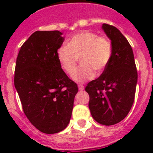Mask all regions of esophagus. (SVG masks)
I'll return each mask as SVG.
<instances>
[{
  "label": "esophagus",
  "instance_id": "esophagus-1",
  "mask_svg": "<svg viewBox=\"0 0 153 153\" xmlns=\"http://www.w3.org/2000/svg\"><path fill=\"white\" fill-rule=\"evenodd\" d=\"M78 86H79V91H83L84 88H85L83 85H82V84H79V85H78Z\"/></svg>",
  "mask_w": 153,
  "mask_h": 153
}]
</instances>
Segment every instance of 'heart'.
I'll use <instances>...</instances> for the list:
<instances>
[{
    "mask_svg": "<svg viewBox=\"0 0 153 153\" xmlns=\"http://www.w3.org/2000/svg\"><path fill=\"white\" fill-rule=\"evenodd\" d=\"M113 55L112 44L106 36L95 32L82 31L73 35L57 51V57L62 70L72 75L78 59L81 66L73 75L74 81L83 82L92 79L94 72L101 74L106 69Z\"/></svg>",
    "mask_w": 153,
    "mask_h": 153,
    "instance_id": "b5f03b06",
    "label": "heart"
}]
</instances>
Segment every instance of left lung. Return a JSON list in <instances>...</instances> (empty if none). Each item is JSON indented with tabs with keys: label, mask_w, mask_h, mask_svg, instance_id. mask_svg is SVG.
<instances>
[{
	"label": "left lung",
	"mask_w": 153,
	"mask_h": 153,
	"mask_svg": "<svg viewBox=\"0 0 153 153\" xmlns=\"http://www.w3.org/2000/svg\"><path fill=\"white\" fill-rule=\"evenodd\" d=\"M102 28L111 40L113 55L101 76L86 85L89 109L98 123L113 126L130 111L135 98L137 71L133 49L127 39L113 25Z\"/></svg>",
	"instance_id": "1"
}]
</instances>
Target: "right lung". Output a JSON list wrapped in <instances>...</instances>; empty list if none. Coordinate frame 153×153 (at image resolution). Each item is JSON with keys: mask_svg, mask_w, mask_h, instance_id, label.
Masks as SVG:
<instances>
[{"mask_svg": "<svg viewBox=\"0 0 153 153\" xmlns=\"http://www.w3.org/2000/svg\"><path fill=\"white\" fill-rule=\"evenodd\" d=\"M64 38L59 31H36L24 43L16 62L14 85L23 111L47 134L69 124L78 86L62 71L57 57Z\"/></svg>", "mask_w": 153, "mask_h": 153, "instance_id": "right-lung-1", "label": "right lung"}]
</instances>
